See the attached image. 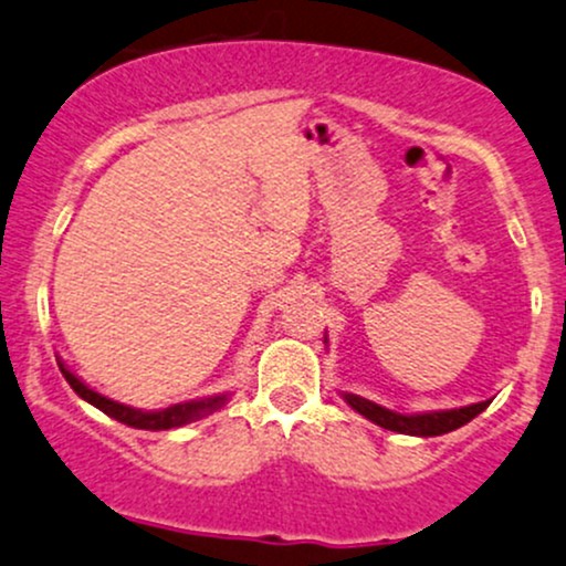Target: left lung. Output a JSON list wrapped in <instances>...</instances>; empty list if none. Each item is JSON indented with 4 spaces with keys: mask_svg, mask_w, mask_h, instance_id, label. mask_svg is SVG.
Instances as JSON below:
<instances>
[{
    "mask_svg": "<svg viewBox=\"0 0 566 566\" xmlns=\"http://www.w3.org/2000/svg\"><path fill=\"white\" fill-rule=\"evenodd\" d=\"M343 399L354 407L356 412H361L364 418L378 423V427L388 431H399V434H412V437L448 434V431L470 423L472 418L480 416V412L491 405L489 399V402L467 405V407H459V410H437V412H421V416H402V412L386 410V407L369 402V399L364 397H356V394H343Z\"/></svg>",
    "mask_w": 566,
    "mask_h": 566,
    "instance_id": "8db88e82",
    "label": "left lung"
}]
</instances>
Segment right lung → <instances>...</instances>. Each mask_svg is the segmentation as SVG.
Listing matches in <instances>:
<instances>
[{"label": "right lung", "mask_w": 566, "mask_h": 566, "mask_svg": "<svg viewBox=\"0 0 566 566\" xmlns=\"http://www.w3.org/2000/svg\"><path fill=\"white\" fill-rule=\"evenodd\" d=\"M59 369H62V375L77 397L86 399L88 405L99 407L105 416H111V418H115V421L126 423V427H135V429H148V431L178 429V427H184V423L199 421V418L210 416V412H216L218 407L227 405V399H229V394H218V397H210V399H193V402L169 405V407H164V410H135V407L113 402V399L96 394L94 388H88L81 378H75V375L64 367V364H59Z\"/></svg>", "instance_id": "1"}]
</instances>
